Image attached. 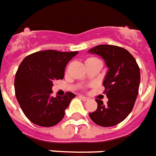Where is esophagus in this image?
I'll list each match as a JSON object with an SVG mask.
<instances>
[{
    "label": "esophagus",
    "mask_w": 156,
    "mask_h": 156,
    "mask_svg": "<svg viewBox=\"0 0 156 156\" xmlns=\"http://www.w3.org/2000/svg\"><path fill=\"white\" fill-rule=\"evenodd\" d=\"M79 98L83 100V101H88V98H86V97H84V96H79Z\"/></svg>",
    "instance_id": "34e87169"
}]
</instances>
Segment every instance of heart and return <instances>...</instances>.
Returning a JSON list of instances; mask_svg holds the SVG:
<instances>
[{
	"label": "heart",
	"mask_w": 156,
	"mask_h": 156,
	"mask_svg": "<svg viewBox=\"0 0 156 156\" xmlns=\"http://www.w3.org/2000/svg\"><path fill=\"white\" fill-rule=\"evenodd\" d=\"M101 63V62L99 60L98 58L96 57H89L87 58V60H86V65H89V64H93V63Z\"/></svg>",
	"instance_id": "heart-1"
}]
</instances>
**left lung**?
Instances as JSON below:
<instances>
[{
	"label": "left lung",
	"instance_id": "obj_1",
	"mask_svg": "<svg viewBox=\"0 0 156 156\" xmlns=\"http://www.w3.org/2000/svg\"><path fill=\"white\" fill-rule=\"evenodd\" d=\"M89 53L102 57L109 69L103 82L107 105L96 99L98 108L89 116L97 125L113 126L124 121L133 109L139 93V66L135 58L119 46L100 44L90 49Z\"/></svg>",
	"mask_w": 156,
	"mask_h": 156
}]
</instances>
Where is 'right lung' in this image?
Listing matches in <instances>:
<instances>
[{"instance_id":"right-lung-1","label":"right lung","mask_w":156,"mask_h":156,"mask_svg":"<svg viewBox=\"0 0 156 156\" xmlns=\"http://www.w3.org/2000/svg\"><path fill=\"white\" fill-rule=\"evenodd\" d=\"M78 51L44 50L26 56L20 64L15 78V93L25 116L40 126H53L64 116L75 94L52 96L53 83L63 79L67 63Z\"/></svg>"}]
</instances>
